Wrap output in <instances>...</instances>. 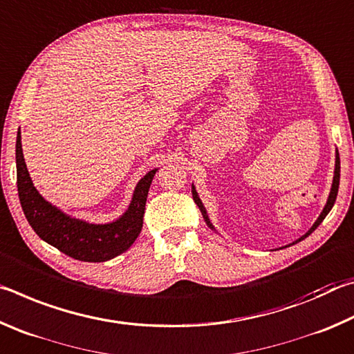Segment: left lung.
Returning a JSON list of instances; mask_svg holds the SVG:
<instances>
[{"label":"left lung","mask_w":354,"mask_h":354,"mask_svg":"<svg viewBox=\"0 0 354 354\" xmlns=\"http://www.w3.org/2000/svg\"><path fill=\"white\" fill-rule=\"evenodd\" d=\"M339 181H340V158H339V151H335V167H334V178H333V185H331V192H329V196H328V201H326V205H325V207H323V211H322V214L319 215V218H317V221L313 225V227H310V230L306 232V234H304L303 237H299L297 242H299V241H303L304 237H308L310 232H313L317 226H319L323 220H325V217L328 215V212L331 211L333 209V206H334V203H335V198H337V192H339ZM192 195H194V200H195V203H196V206L200 207V211H201V214H203V217H205V220H206V223L209 225V227H212V230L215 231V227H214V225L211 223V220H209V217H207V212H206V209H205V206H203V203H201V200H200V196H198V194H196V190H195V185L192 184Z\"/></svg>","instance_id":"left-lung-1"}]
</instances>
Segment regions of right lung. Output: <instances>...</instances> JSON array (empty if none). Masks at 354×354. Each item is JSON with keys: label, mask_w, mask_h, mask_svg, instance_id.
Instances as JSON below:
<instances>
[{"label": "right lung", "mask_w": 354, "mask_h": 354, "mask_svg": "<svg viewBox=\"0 0 354 354\" xmlns=\"http://www.w3.org/2000/svg\"><path fill=\"white\" fill-rule=\"evenodd\" d=\"M17 187L23 212L41 241L70 257L84 262H104L127 251L139 237L149 185L158 169L148 171L136 185L128 211L106 225L88 223L64 214L34 187L21 149V134H17Z\"/></svg>", "instance_id": "add662e5"}]
</instances>
